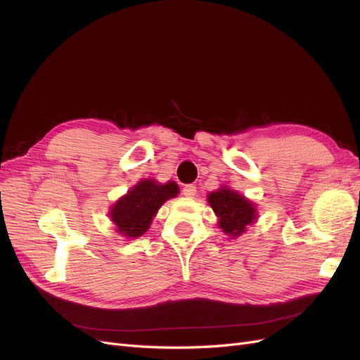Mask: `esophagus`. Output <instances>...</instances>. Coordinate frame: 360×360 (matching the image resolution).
Instances as JSON below:
<instances>
[{"label":"esophagus","mask_w":360,"mask_h":360,"mask_svg":"<svg viewBox=\"0 0 360 360\" xmlns=\"http://www.w3.org/2000/svg\"><path fill=\"white\" fill-rule=\"evenodd\" d=\"M183 195L184 197H188V198H193L195 195H197V186H195V184H186V186L183 188Z\"/></svg>","instance_id":"esophagus-1"}]
</instances>
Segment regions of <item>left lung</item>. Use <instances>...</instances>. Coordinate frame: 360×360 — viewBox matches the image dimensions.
<instances>
[{
	"instance_id": "1",
	"label": "left lung",
	"mask_w": 360,
	"mask_h": 360,
	"mask_svg": "<svg viewBox=\"0 0 360 360\" xmlns=\"http://www.w3.org/2000/svg\"><path fill=\"white\" fill-rule=\"evenodd\" d=\"M212 209L219 217V226L225 234L240 236L255 219V207L237 192L222 188L209 195Z\"/></svg>"
}]
</instances>
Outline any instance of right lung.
Returning a JSON list of instances; mask_svg holds the SVG:
<instances>
[{
	"instance_id": "1",
	"label": "right lung",
	"mask_w": 360,
	"mask_h": 360,
	"mask_svg": "<svg viewBox=\"0 0 360 360\" xmlns=\"http://www.w3.org/2000/svg\"><path fill=\"white\" fill-rule=\"evenodd\" d=\"M177 183L158 184L155 180H141L127 195L120 198L110 212L117 231L124 237H139L148 228L159 207L167 200L177 197Z\"/></svg>"
}]
</instances>
